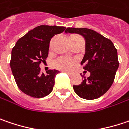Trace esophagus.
<instances>
[{
	"instance_id": "34e87169",
	"label": "esophagus",
	"mask_w": 129,
	"mask_h": 129,
	"mask_svg": "<svg viewBox=\"0 0 129 129\" xmlns=\"http://www.w3.org/2000/svg\"><path fill=\"white\" fill-rule=\"evenodd\" d=\"M65 73H67L68 75H72V73H68V72H64Z\"/></svg>"
}]
</instances>
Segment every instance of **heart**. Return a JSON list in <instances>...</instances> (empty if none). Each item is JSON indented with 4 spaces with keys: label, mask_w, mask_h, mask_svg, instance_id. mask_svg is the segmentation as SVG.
I'll use <instances>...</instances> for the list:
<instances>
[{
    "label": "heart",
    "mask_w": 129,
    "mask_h": 129,
    "mask_svg": "<svg viewBox=\"0 0 129 129\" xmlns=\"http://www.w3.org/2000/svg\"><path fill=\"white\" fill-rule=\"evenodd\" d=\"M54 66L61 70H70L73 67V61L68 58L61 57L55 61Z\"/></svg>",
    "instance_id": "b5f03b06"
}]
</instances>
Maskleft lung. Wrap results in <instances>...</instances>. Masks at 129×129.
<instances>
[{
  "label": "left lung",
  "instance_id": "obj_1",
  "mask_svg": "<svg viewBox=\"0 0 129 129\" xmlns=\"http://www.w3.org/2000/svg\"><path fill=\"white\" fill-rule=\"evenodd\" d=\"M65 33L79 34L86 41L81 64L90 72V76L84 77L81 84L73 86L75 92L85 100L97 99L106 93L114 81L119 66L117 49L110 39L92 29L68 27Z\"/></svg>",
  "mask_w": 129,
  "mask_h": 129
}]
</instances>
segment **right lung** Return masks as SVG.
I'll use <instances>...</instances> for the list:
<instances>
[{
    "label": "right lung",
    "mask_w": 129,
    "mask_h": 129,
    "mask_svg": "<svg viewBox=\"0 0 129 129\" xmlns=\"http://www.w3.org/2000/svg\"><path fill=\"white\" fill-rule=\"evenodd\" d=\"M64 27L41 25L19 38L11 51L10 66L17 86L32 97L41 98L53 90L57 70L41 73L39 67L48 57L51 39L64 32Z\"/></svg>",
    "instance_id": "1"
}]
</instances>
